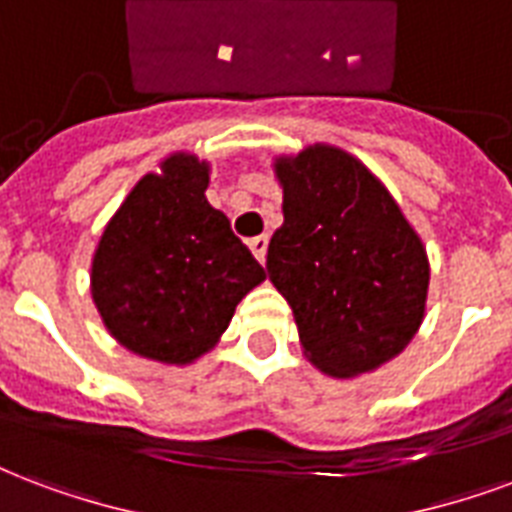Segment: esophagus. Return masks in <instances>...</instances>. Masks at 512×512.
<instances>
[{
	"label": "esophagus",
	"mask_w": 512,
	"mask_h": 512,
	"mask_svg": "<svg viewBox=\"0 0 512 512\" xmlns=\"http://www.w3.org/2000/svg\"><path fill=\"white\" fill-rule=\"evenodd\" d=\"M249 249H252V255L265 263V252H268V236H255V239H249Z\"/></svg>",
	"instance_id": "34e87169"
}]
</instances>
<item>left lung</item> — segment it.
I'll return each instance as SVG.
<instances>
[{"label":"left lung","mask_w":512,"mask_h":512,"mask_svg":"<svg viewBox=\"0 0 512 512\" xmlns=\"http://www.w3.org/2000/svg\"><path fill=\"white\" fill-rule=\"evenodd\" d=\"M284 225L268 244V279L295 314L308 360L360 376L419 330L429 265L386 187L349 152L308 147L276 163Z\"/></svg>","instance_id":"left-lung-1"}]
</instances>
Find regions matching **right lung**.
<instances>
[{"label": "right lung", "instance_id": "add662e5", "mask_svg": "<svg viewBox=\"0 0 512 512\" xmlns=\"http://www.w3.org/2000/svg\"><path fill=\"white\" fill-rule=\"evenodd\" d=\"M209 166L171 155L136 182L93 255L91 292L117 341L187 365L217 343L239 300L265 279L228 217L206 201Z\"/></svg>", "mask_w": 512, "mask_h": 512}]
</instances>
